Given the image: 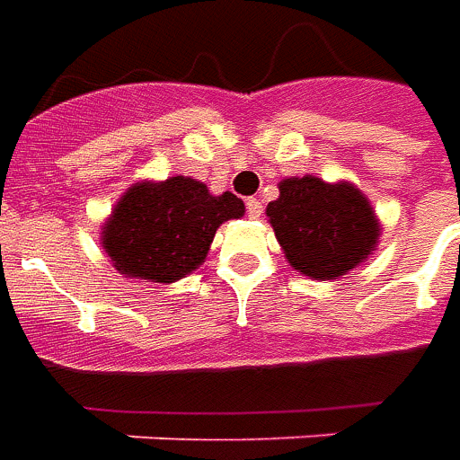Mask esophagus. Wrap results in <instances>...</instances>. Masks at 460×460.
I'll list each match as a JSON object with an SVG mask.
<instances>
[{
	"label": "esophagus",
	"mask_w": 460,
	"mask_h": 460,
	"mask_svg": "<svg viewBox=\"0 0 460 460\" xmlns=\"http://www.w3.org/2000/svg\"><path fill=\"white\" fill-rule=\"evenodd\" d=\"M246 214H249L251 219H259L261 214H263V204L251 197V199H246Z\"/></svg>",
	"instance_id": "obj_1"
}]
</instances>
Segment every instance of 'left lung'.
Instances as JSON below:
<instances>
[{"label": "left lung", "instance_id": "obj_1", "mask_svg": "<svg viewBox=\"0 0 460 460\" xmlns=\"http://www.w3.org/2000/svg\"><path fill=\"white\" fill-rule=\"evenodd\" d=\"M266 214L290 266L318 280L338 279L359 266L379 236L375 211L362 191L318 177L280 181V197Z\"/></svg>", "mask_w": 460, "mask_h": 460}]
</instances>
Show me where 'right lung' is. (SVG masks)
Masks as SVG:
<instances>
[{"label": "right lung", "mask_w": 460, "mask_h": 460, "mask_svg": "<svg viewBox=\"0 0 460 460\" xmlns=\"http://www.w3.org/2000/svg\"><path fill=\"white\" fill-rule=\"evenodd\" d=\"M243 217V201L224 191L214 197L190 177L142 181L122 194L105 224L103 246L115 269L132 279L172 283L207 259L224 221Z\"/></svg>", "instance_id": "obj_1"}]
</instances>
